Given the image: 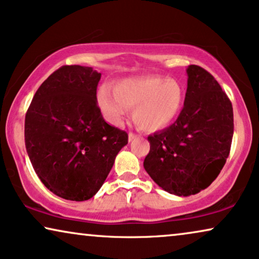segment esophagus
I'll use <instances>...</instances> for the list:
<instances>
[{"label":"esophagus","mask_w":259,"mask_h":259,"mask_svg":"<svg viewBox=\"0 0 259 259\" xmlns=\"http://www.w3.org/2000/svg\"><path fill=\"white\" fill-rule=\"evenodd\" d=\"M136 138H137V136H136V134H134V133H130V134H128V141H130V143H131V141H132L133 139H136Z\"/></svg>","instance_id":"esophagus-1"}]
</instances>
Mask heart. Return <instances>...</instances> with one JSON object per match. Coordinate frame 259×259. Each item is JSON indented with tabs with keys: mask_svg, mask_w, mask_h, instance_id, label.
I'll return each mask as SVG.
<instances>
[{
	"mask_svg": "<svg viewBox=\"0 0 259 259\" xmlns=\"http://www.w3.org/2000/svg\"><path fill=\"white\" fill-rule=\"evenodd\" d=\"M185 101L183 84L176 79L160 75L126 77L114 84V90L102 86L98 91V104L107 121L122 125L130 108L140 128L157 132L178 118Z\"/></svg>",
	"mask_w": 259,
	"mask_h": 259,
	"instance_id": "obj_1",
	"label": "heart"
}]
</instances>
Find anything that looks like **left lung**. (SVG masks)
<instances>
[{
	"instance_id": "obj_1",
	"label": "left lung",
	"mask_w": 259,
	"mask_h": 259,
	"mask_svg": "<svg viewBox=\"0 0 259 259\" xmlns=\"http://www.w3.org/2000/svg\"><path fill=\"white\" fill-rule=\"evenodd\" d=\"M187 90L178 119L147 138L144 167L166 192L189 197L221 173L231 148L233 109L217 80L199 66L187 67Z\"/></svg>"
}]
</instances>
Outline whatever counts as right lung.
Wrapping results in <instances>:
<instances>
[{"mask_svg": "<svg viewBox=\"0 0 259 259\" xmlns=\"http://www.w3.org/2000/svg\"><path fill=\"white\" fill-rule=\"evenodd\" d=\"M100 77L92 67L62 66L38 87L27 111L28 157L44 185L63 199L95 196L128 143L125 131L102 118Z\"/></svg>", "mask_w": 259, "mask_h": 259, "instance_id": "1", "label": "right lung"}]
</instances>
